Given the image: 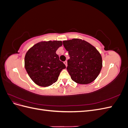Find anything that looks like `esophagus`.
Returning <instances> with one entry per match:
<instances>
[{
	"label": "esophagus",
	"mask_w": 128,
	"mask_h": 128,
	"mask_svg": "<svg viewBox=\"0 0 128 128\" xmlns=\"http://www.w3.org/2000/svg\"><path fill=\"white\" fill-rule=\"evenodd\" d=\"M64 64L66 65V66H67V61H64Z\"/></svg>",
	"instance_id": "obj_1"
}]
</instances>
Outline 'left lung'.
<instances>
[{
  "instance_id": "left-lung-1",
  "label": "left lung",
  "mask_w": 128,
  "mask_h": 128,
  "mask_svg": "<svg viewBox=\"0 0 128 128\" xmlns=\"http://www.w3.org/2000/svg\"><path fill=\"white\" fill-rule=\"evenodd\" d=\"M63 45L70 57L67 69L72 80L80 84L94 80L102 66V58L98 50L88 42L77 38L64 40Z\"/></svg>"
}]
</instances>
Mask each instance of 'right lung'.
Masks as SVG:
<instances>
[{
    "instance_id": "right-lung-1",
    "label": "right lung",
    "mask_w": 128,
    "mask_h": 128,
    "mask_svg": "<svg viewBox=\"0 0 128 128\" xmlns=\"http://www.w3.org/2000/svg\"><path fill=\"white\" fill-rule=\"evenodd\" d=\"M62 45L61 41L41 42L26 52L24 67L34 82L40 86H48L56 82L60 73L66 68L56 51Z\"/></svg>"
}]
</instances>
